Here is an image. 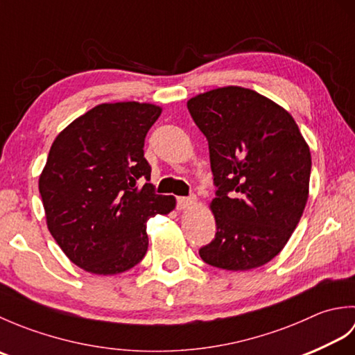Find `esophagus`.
I'll list each match as a JSON object with an SVG mask.
<instances>
[{"instance_id": "esophagus-1", "label": "esophagus", "mask_w": 355, "mask_h": 355, "mask_svg": "<svg viewBox=\"0 0 355 355\" xmlns=\"http://www.w3.org/2000/svg\"><path fill=\"white\" fill-rule=\"evenodd\" d=\"M195 205H197V198L193 197H180V198H177V207L180 209V210H184V209H191V207H193Z\"/></svg>"}]
</instances>
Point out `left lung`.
Returning <instances> with one entry per match:
<instances>
[{
	"instance_id": "obj_1",
	"label": "left lung",
	"mask_w": 355,
	"mask_h": 355,
	"mask_svg": "<svg viewBox=\"0 0 355 355\" xmlns=\"http://www.w3.org/2000/svg\"><path fill=\"white\" fill-rule=\"evenodd\" d=\"M209 141L218 187L216 223L201 259L216 268H258L281 253L308 201L311 153L293 116L253 89L223 87L187 101Z\"/></svg>"
}]
</instances>
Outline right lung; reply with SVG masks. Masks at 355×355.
I'll return each instance as SVG.
<instances>
[{"label": "right lung", "mask_w": 355, "mask_h": 355, "mask_svg": "<svg viewBox=\"0 0 355 355\" xmlns=\"http://www.w3.org/2000/svg\"><path fill=\"white\" fill-rule=\"evenodd\" d=\"M154 103H101L58 134L40 175L47 227L73 263L119 275L148 250L146 221L175 209L157 195L143 146L160 117Z\"/></svg>", "instance_id": "add662e5"}]
</instances>
